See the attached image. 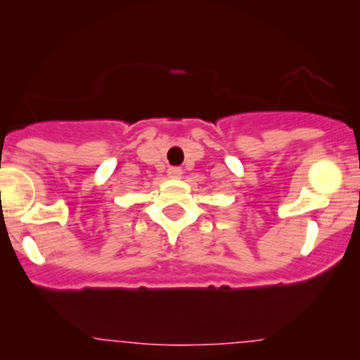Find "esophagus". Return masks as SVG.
Returning a JSON list of instances; mask_svg holds the SVG:
<instances>
[{
	"label": "esophagus",
	"mask_w": 360,
	"mask_h": 360,
	"mask_svg": "<svg viewBox=\"0 0 360 360\" xmlns=\"http://www.w3.org/2000/svg\"><path fill=\"white\" fill-rule=\"evenodd\" d=\"M181 174H183V169L181 167H169L167 176L172 177V179H181Z\"/></svg>",
	"instance_id": "1"
}]
</instances>
